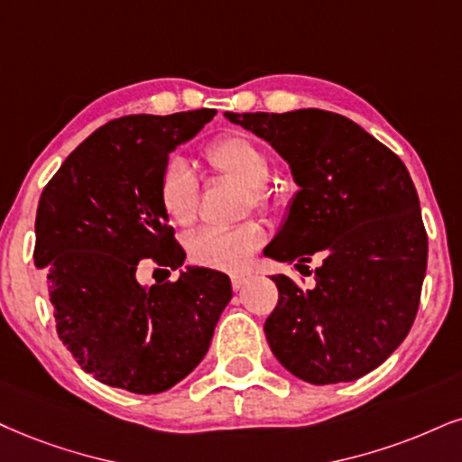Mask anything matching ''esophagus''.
<instances>
[{"label":"esophagus","mask_w":462,"mask_h":462,"mask_svg":"<svg viewBox=\"0 0 462 462\" xmlns=\"http://www.w3.org/2000/svg\"><path fill=\"white\" fill-rule=\"evenodd\" d=\"M248 281H250V274H244V272H236V274H231V284L236 291H240V289L246 287Z\"/></svg>","instance_id":"obj_1"}]
</instances>
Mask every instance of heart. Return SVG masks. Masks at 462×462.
Returning <instances> with one entry per match:
<instances>
[{"instance_id":"obj_1","label":"heart","mask_w":462,"mask_h":462,"mask_svg":"<svg viewBox=\"0 0 462 462\" xmlns=\"http://www.w3.org/2000/svg\"><path fill=\"white\" fill-rule=\"evenodd\" d=\"M205 161L216 173L246 188L244 209H265L270 205L267 184L272 164L257 143L240 134L222 136L205 150ZM158 203L164 216L178 226H190L197 218L199 184L195 173L181 158H169L158 180ZM265 240L263 225L257 220L242 222L233 229H201L188 240V257L192 263L209 270L237 272L248 265L250 257Z\"/></svg>"}]
</instances>
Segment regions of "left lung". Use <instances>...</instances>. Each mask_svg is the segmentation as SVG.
Listing matches in <instances>:
<instances>
[{
    "label": "left lung",
    "mask_w": 462,
    "mask_h": 462,
    "mask_svg": "<svg viewBox=\"0 0 462 462\" xmlns=\"http://www.w3.org/2000/svg\"><path fill=\"white\" fill-rule=\"evenodd\" d=\"M289 162L295 184L265 257L301 267L321 257L315 287L278 274L265 321L272 353L315 385L364 377L405 340L418 315L429 237L401 158L338 113H225ZM310 274V272H309Z\"/></svg>",
    "instance_id": "obj_1"
}]
</instances>
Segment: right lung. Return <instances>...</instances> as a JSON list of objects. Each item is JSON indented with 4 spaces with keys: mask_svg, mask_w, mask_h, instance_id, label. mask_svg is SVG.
<instances>
[{
    "mask_svg": "<svg viewBox=\"0 0 462 462\" xmlns=\"http://www.w3.org/2000/svg\"><path fill=\"white\" fill-rule=\"evenodd\" d=\"M216 116H126L96 130L40 195L33 263L44 270L57 336L85 373L111 388L158 394L197 368L231 281L186 267L143 287L141 259L178 270L186 253L158 203L169 153Z\"/></svg>",
    "mask_w": 462,
    "mask_h": 462,
    "instance_id": "obj_1",
    "label": "right lung"
}]
</instances>
